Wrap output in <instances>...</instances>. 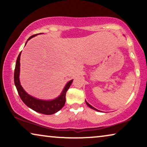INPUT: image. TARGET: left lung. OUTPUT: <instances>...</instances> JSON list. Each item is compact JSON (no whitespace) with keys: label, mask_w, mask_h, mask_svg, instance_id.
I'll list each match as a JSON object with an SVG mask.
<instances>
[{"label":"left lung","mask_w":147,"mask_h":147,"mask_svg":"<svg viewBox=\"0 0 147 147\" xmlns=\"http://www.w3.org/2000/svg\"><path fill=\"white\" fill-rule=\"evenodd\" d=\"M85 102H86V103H87V105H88V106H89V107H91V109H95V110H97V111H98V110H97V109L94 108V107H93V106H91V105H90V104H89V103H88L87 102V101H86V100H85Z\"/></svg>","instance_id":"left-lung-1"}]
</instances>
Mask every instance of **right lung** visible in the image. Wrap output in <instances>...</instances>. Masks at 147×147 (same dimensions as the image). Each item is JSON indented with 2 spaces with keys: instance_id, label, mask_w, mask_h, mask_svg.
<instances>
[{
  "instance_id": "1",
  "label": "right lung",
  "mask_w": 147,
  "mask_h": 147,
  "mask_svg": "<svg viewBox=\"0 0 147 147\" xmlns=\"http://www.w3.org/2000/svg\"><path fill=\"white\" fill-rule=\"evenodd\" d=\"M38 34L31 36L28 39V40L32 38L33 37L37 36ZM27 44V43H26ZM21 52L19 54L17 57L16 64H15V72H14V82L15 85L16 86L17 90L20 96L21 100L23 101L27 106L30 107L33 110L37 111V112L40 113H44L46 115H51L53 113L57 112L61 109L65 104L66 102V93L68 89H69L70 85L72 83L73 80H71L66 84L65 87L64 88L61 95L59 97L56 98L54 100L51 101H44L38 99L34 97H31L27 94L24 91L23 87H21L20 81H19V72H20V56Z\"/></svg>"
}]
</instances>
